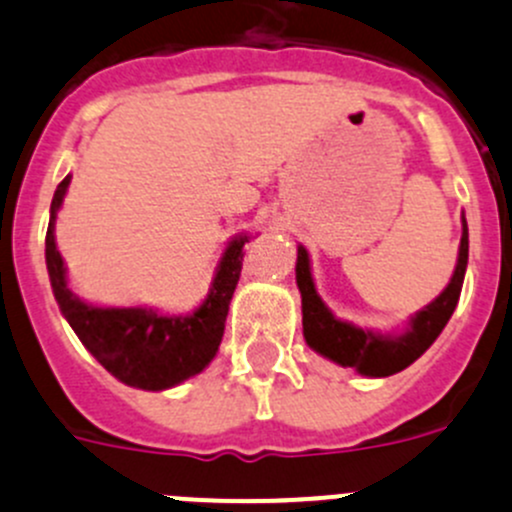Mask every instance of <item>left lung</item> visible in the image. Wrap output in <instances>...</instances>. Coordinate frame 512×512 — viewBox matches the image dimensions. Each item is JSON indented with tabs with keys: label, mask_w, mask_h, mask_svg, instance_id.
I'll use <instances>...</instances> for the list:
<instances>
[{
	"label": "left lung",
	"mask_w": 512,
	"mask_h": 512,
	"mask_svg": "<svg viewBox=\"0 0 512 512\" xmlns=\"http://www.w3.org/2000/svg\"><path fill=\"white\" fill-rule=\"evenodd\" d=\"M468 265V225L463 218L461 250H458V265L451 277V285L443 289L426 309L411 319V329L401 337H384V334L364 332L354 324L339 322L332 317L322 299L314 292L312 275H309V257L304 247L297 250V285L302 292V327L304 339L314 352L329 356L342 366H352L364 376H391L406 369L409 364L426 352L443 327L451 319L461 297L463 277Z\"/></svg>",
	"instance_id": "left-lung-1"
}]
</instances>
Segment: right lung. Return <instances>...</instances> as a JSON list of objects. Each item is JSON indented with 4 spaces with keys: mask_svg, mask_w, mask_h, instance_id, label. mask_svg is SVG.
I'll return each instance as SVG.
<instances>
[{
    "mask_svg": "<svg viewBox=\"0 0 512 512\" xmlns=\"http://www.w3.org/2000/svg\"><path fill=\"white\" fill-rule=\"evenodd\" d=\"M71 175L56 185L46 230V270L59 309L71 329L98 364L118 381L136 389L160 391L200 374L213 361L223 342L227 307L242 270V245L247 237L232 242L220 260L213 289L198 312L190 317H160L148 309H103L84 304L66 287L64 260L54 242V220Z\"/></svg>",
    "mask_w": 512,
    "mask_h": 512,
    "instance_id": "add662e5",
    "label": "right lung"
}]
</instances>
